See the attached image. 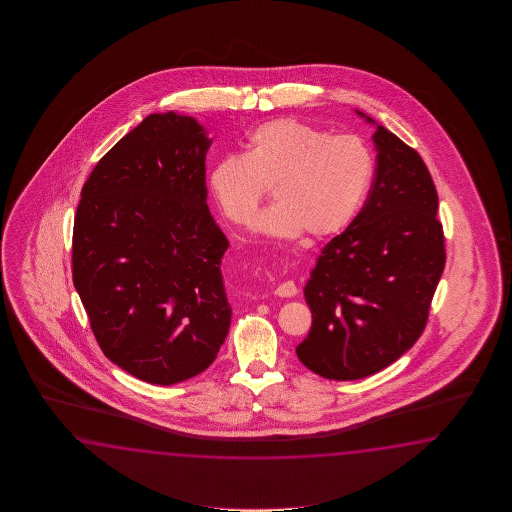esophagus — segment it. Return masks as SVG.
<instances>
[{"label": "esophagus", "mask_w": 512, "mask_h": 512, "mask_svg": "<svg viewBox=\"0 0 512 512\" xmlns=\"http://www.w3.org/2000/svg\"><path fill=\"white\" fill-rule=\"evenodd\" d=\"M296 293H298V289H296V285H294V282H291V280L280 283V285L276 287V291H274V294L280 296V298H293Z\"/></svg>", "instance_id": "34e87169"}]
</instances>
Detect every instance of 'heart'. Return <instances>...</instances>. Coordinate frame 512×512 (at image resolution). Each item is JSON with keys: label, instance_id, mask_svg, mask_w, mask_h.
I'll return each instance as SVG.
<instances>
[{"label": "heart", "instance_id": "1", "mask_svg": "<svg viewBox=\"0 0 512 512\" xmlns=\"http://www.w3.org/2000/svg\"><path fill=\"white\" fill-rule=\"evenodd\" d=\"M373 159L353 135H329L298 119H274L249 131L243 153H227L208 170V190L225 218L251 221L267 188L276 203L252 232L322 240L346 229L368 196Z\"/></svg>", "mask_w": 512, "mask_h": 512}]
</instances>
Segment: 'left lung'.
I'll return each mask as SVG.
<instances>
[{"label": "left lung", "mask_w": 512, "mask_h": 512, "mask_svg": "<svg viewBox=\"0 0 512 512\" xmlns=\"http://www.w3.org/2000/svg\"><path fill=\"white\" fill-rule=\"evenodd\" d=\"M355 111L375 128V179L359 216L316 258L304 287L313 326L296 346L305 368L331 381L370 377L414 346L446 260L425 161Z\"/></svg>", "instance_id": "1"}]
</instances>
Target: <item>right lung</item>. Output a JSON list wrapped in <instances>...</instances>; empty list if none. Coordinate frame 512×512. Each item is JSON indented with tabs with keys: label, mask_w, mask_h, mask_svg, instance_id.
Instances as JSON below:
<instances>
[{
	"label": "right lung",
	"mask_w": 512,
	"mask_h": 512,
	"mask_svg": "<svg viewBox=\"0 0 512 512\" xmlns=\"http://www.w3.org/2000/svg\"><path fill=\"white\" fill-rule=\"evenodd\" d=\"M210 144L194 117L152 113L80 194L73 283L104 355L150 384L207 370L229 333V240L207 205Z\"/></svg>",
	"instance_id": "right-lung-1"
}]
</instances>
